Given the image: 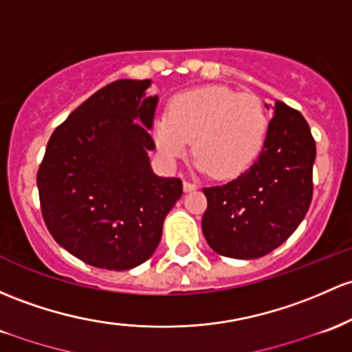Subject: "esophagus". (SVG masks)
<instances>
[{"label": "esophagus", "instance_id": "obj_1", "mask_svg": "<svg viewBox=\"0 0 352 352\" xmlns=\"http://www.w3.org/2000/svg\"><path fill=\"white\" fill-rule=\"evenodd\" d=\"M197 188H199V185H197V184L187 182V180H185V182H184V190H185V192H192V190H197Z\"/></svg>", "mask_w": 352, "mask_h": 352}]
</instances>
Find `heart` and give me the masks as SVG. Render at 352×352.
Wrapping results in <instances>:
<instances>
[{"mask_svg":"<svg viewBox=\"0 0 352 352\" xmlns=\"http://www.w3.org/2000/svg\"><path fill=\"white\" fill-rule=\"evenodd\" d=\"M269 132V115L252 94L227 87H202L173 96L167 117L153 126L167 162L184 157L192 142L195 167L219 179L241 175L256 162Z\"/></svg>","mask_w":352,"mask_h":352,"instance_id":"b5f03b06","label":"heart"}]
</instances>
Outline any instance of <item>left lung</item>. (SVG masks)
Returning <instances> with one entry per match:
<instances>
[{"label": "left lung", "instance_id": "1", "mask_svg": "<svg viewBox=\"0 0 352 352\" xmlns=\"http://www.w3.org/2000/svg\"><path fill=\"white\" fill-rule=\"evenodd\" d=\"M314 160L307 122L276 100L257 160L232 182L204 188L208 206L202 232L212 250L232 258H257L284 244L311 206Z\"/></svg>", "mask_w": 352, "mask_h": 352}]
</instances>
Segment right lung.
<instances>
[{
	"mask_svg": "<svg viewBox=\"0 0 352 352\" xmlns=\"http://www.w3.org/2000/svg\"><path fill=\"white\" fill-rule=\"evenodd\" d=\"M150 87L152 80H118L85 100L53 132L38 170L50 234L94 267L144 264L182 197L180 179L158 177L150 165L158 103Z\"/></svg>",
	"mask_w": 352,
	"mask_h": 352,
	"instance_id": "obj_1",
	"label": "right lung"
}]
</instances>
